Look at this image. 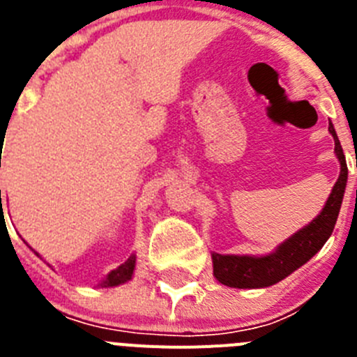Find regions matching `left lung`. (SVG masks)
<instances>
[{
	"label": "left lung",
	"instance_id": "obj_1",
	"mask_svg": "<svg viewBox=\"0 0 357 357\" xmlns=\"http://www.w3.org/2000/svg\"><path fill=\"white\" fill-rule=\"evenodd\" d=\"M329 132L333 135L334 151H336L342 168H340L338 181L334 184L321 213L309 225L280 243L272 254L222 255L213 252L214 277L222 284L239 289L268 288V286L277 284L279 280L286 279L289 273L295 272L296 268L307 263L326 245L329 236L333 234L336 220H338L347 188V173H349L342 144H340L333 123H329Z\"/></svg>",
	"mask_w": 357,
	"mask_h": 357
}]
</instances>
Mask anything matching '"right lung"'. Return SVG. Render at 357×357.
Listing matches in <instances>:
<instances>
[{
    "label": "right lung",
    "instance_id": "1",
    "mask_svg": "<svg viewBox=\"0 0 357 357\" xmlns=\"http://www.w3.org/2000/svg\"><path fill=\"white\" fill-rule=\"evenodd\" d=\"M0 198H1V189H0ZM134 268H135V254H132L130 257L121 264V266L112 270V272L105 277V280L100 282V286H102V288H112V286H119L123 284V282H127V280H130L132 275H134Z\"/></svg>",
    "mask_w": 357,
    "mask_h": 357
}]
</instances>
